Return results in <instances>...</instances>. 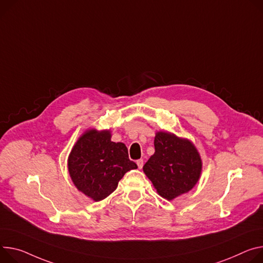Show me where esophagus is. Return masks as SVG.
<instances>
[{
  "instance_id": "34e87169",
  "label": "esophagus",
  "mask_w": 263,
  "mask_h": 263,
  "mask_svg": "<svg viewBox=\"0 0 263 263\" xmlns=\"http://www.w3.org/2000/svg\"><path fill=\"white\" fill-rule=\"evenodd\" d=\"M136 163H137L138 169H141L142 165H144V160H142V159H138V160L136 161Z\"/></svg>"
}]
</instances>
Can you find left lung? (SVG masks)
I'll return each instance as SVG.
<instances>
[{"instance_id": "obj_1", "label": "left lung", "mask_w": 263, "mask_h": 263, "mask_svg": "<svg viewBox=\"0 0 263 263\" xmlns=\"http://www.w3.org/2000/svg\"><path fill=\"white\" fill-rule=\"evenodd\" d=\"M154 154L142 170L157 193L172 200L192 190L202 170L200 155L192 141L159 131L154 138Z\"/></svg>"}]
</instances>
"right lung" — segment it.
<instances>
[{
	"instance_id": "1",
	"label": "right lung",
	"mask_w": 263,
	"mask_h": 263,
	"mask_svg": "<svg viewBox=\"0 0 263 263\" xmlns=\"http://www.w3.org/2000/svg\"><path fill=\"white\" fill-rule=\"evenodd\" d=\"M136 168L126 145L111 141L110 130H87L68 157V171L74 185L94 201L108 197L123 176Z\"/></svg>"
}]
</instances>
